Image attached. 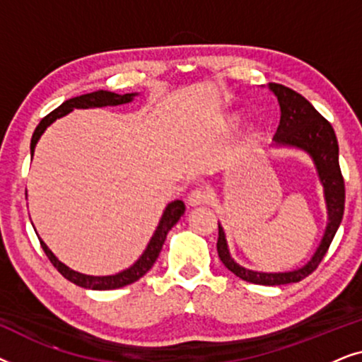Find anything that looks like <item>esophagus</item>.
Here are the masks:
<instances>
[{"label": "esophagus", "mask_w": 362, "mask_h": 362, "mask_svg": "<svg viewBox=\"0 0 362 362\" xmlns=\"http://www.w3.org/2000/svg\"><path fill=\"white\" fill-rule=\"evenodd\" d=\"M209 199H211V192L207 191V187L204 186L196 187V189H192L189 192V196H187V202H189V206H202L206 204V202H209Z\"/></svg>", "instance_id": "1"}]
</instances>
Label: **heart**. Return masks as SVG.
<instances>
[{"instance_id":"1","label":"heart","mask_w":362,"mask_h":362,"mask_svg":"<svg viewBox=\"0 0 362 362\" xmlns=\"http://www.w3.org/2000/svg\"><path fill=\"white\" fill-rule=\"evenodd\" d=\"M237 123H239V120H237L235 117H230L229 120L226 122V127H227V128H235V127H237Z\"/></svg>"}]
</instances>
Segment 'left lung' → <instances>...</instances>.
Here are the masks:
<instances>
[{
	"label": "left lung",
	"mask_w": 362,
	"mask_h": 362,
	"mask_svg": "<svg viewBox=\"0 0 362 362\" xmlns=\"http://www.w3.org/2000/svg\"><path fill=\"white\" fill-rule=\"evenodd\" d=\"M270 88L274 90L276 98H279L281 112L280 125L276 128L274 140L279 145L301 148V150H305L313 158L320 180L325 186V197L329 217L325 237L316 254L313 255V259L305 267H301V269L284 272V274H262V272L247 270L239 264H235L229 254V249H227L224 230L219 226L217 254H219L222 264L242 280L257 285L274 286L296 284V281L306 279V276L318 269V265L329 249L331 242L334 239V234L338 230L341 221H343L346 191L344 177L341 175L339 168L338 140H336L331 123L298 92L291 90V88L281 86V83H270Z\"/></svg>",
	"instance_id": "1"
}]
</instances>
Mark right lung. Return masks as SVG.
I'll return each instance as SVG.
<instances>
[{"instance_id": "add662e5", "label": "right lung", "mask_w": 362, "mask_h": 362, "mask_svg": "<svg viewBox=\"0 0 362 362\" xmlns=\"http://www.w3.org/2000/svg\"><path fill=\"white\" fill-rule=\"evenodd\" d=\"M136 93H125V95H118V93L113 92H107V90H98V92H92V93H86V95L81 97H74L69 98L59 105L56 110H52L49 115H46L39 122V125L36 127V130L33 133L31 138V156L34 153V146L41 135L44 133V130L51 125V123L56 120V118L67 115L69 112H72L74 108H95V107H107V105H122V103L130 102ZM185 202L182 201H175L171 204H168L165 214H163L160 224H158L155 235L151 237L150 244H148L146 250L143 252V255L138 259L135 264H133L130 269L120 272L117 275H110V276H90V275H83L78 274V272H74L66 267L64 264H61L51 250L47 249V245L39 239L41 242V247L44 250V254L47 255V259L51 260V264L56 267L59 274H61L64 279H67L72 284H76L82 288H90V290H115V288H122V286L130 285L133 281L140 280L143 275L146 274L148 270L151 269L153 264H155L158 255L163 249V244H165L168 232L171 230V227L180 221V217L185 214Z\"/></svg>"}]
</instances>
